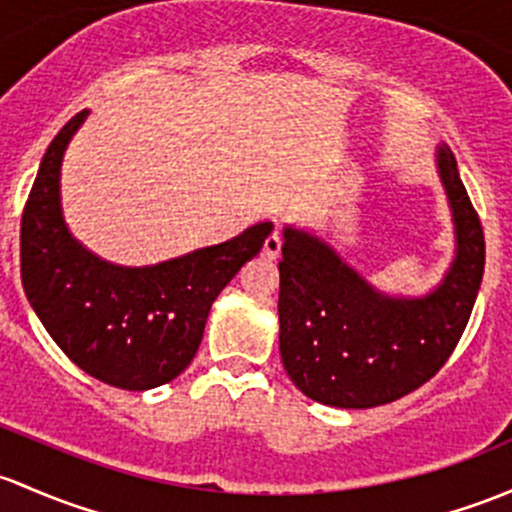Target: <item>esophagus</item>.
I'll return each instance as SVG.
<instances>
[{
	"label": "esophagus",
	"instance_id": "34e87169",
	"mask_svg": "<svg viewBox=\"0 0 512 512\" xmlns=\"http://www.w3.org/2000/svg\"><path fill=\"white\" fill-rule=\"evenodd\" d=\"M262 255H265L267 260H277V257L282 255V238H279L277 230H274V233H270V238L265 240V247H262Z\"/></svg>",
	"mask_w": 512,
	"mask_h": 512
}]
</instances>
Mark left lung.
Masks as SVG:
<instances>
[{
	"mask_svg": "<svg viewBox=\"0 0 512 512\" xmlns=\"http://www.w3.org/2000/svg\"><path fill=\"white\" fill-rule=\"evenodd\" d=\"M437 174L454 220V260L432 292L392 297L321 235L284 228L279 353L311 400L343 410L387 405L437 375L464 333L481 289L486 242L449 147Z\"/></svg>",
	"mask_w": 512,
	"mask_h": 512,
	"instance_id": "left-lung-1",
	"label": "left lung"
}]
</instances>
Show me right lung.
<instances>
[{"label": "right lung", "mask_w": 512, "mask_h": 512, "mask_svg": "<svg viewBox=\"0 0 512 512\" xmlns=\"http://www.w3.org/2000/svg\"><path fill=\"white\" fill-rule=\"evenodd\" d=\"M88 115L78 112L41 159L21 215V284L80 370L120 390H152L188 368L215 297L262 250L272 223L157 265L102 260L73 238L61 206L63 157Z\"/></svg>", "instance_id": "right-lung-1"}]
</instances>
